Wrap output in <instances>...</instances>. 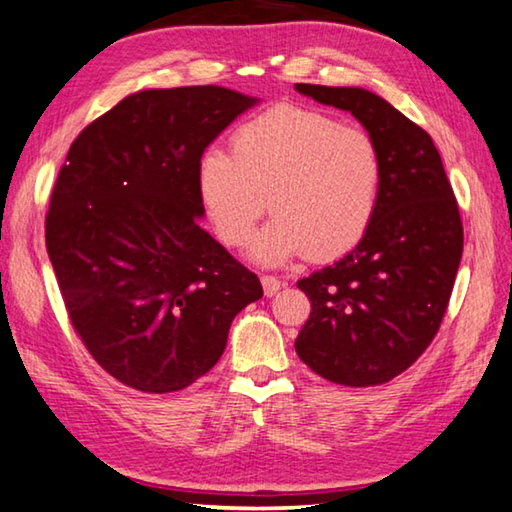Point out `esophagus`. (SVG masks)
I'll list each match as a JSON object with an SVG mask.
<instances>
[{
	"label": "esophagus",
	"instance_id": "34e87169",
	"mask_svg": "<svg viewBox=\"0 0 512 512\" xmlns=\"http://www.w3.org/2000/svg\"><path fill=\"white\" fill-rule=\"evenodd\" d=\"M262 287H264V293H266V296L271 298V296H275L277 291L282 289V282L277 280L275 275H262Z\"/></svg>",
	"mask_w": 512,
	"mask_h": 512
}]
</instances>
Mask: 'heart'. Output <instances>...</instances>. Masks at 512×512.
Listing matches in <instances>:
<instances>
[{"instance_id":"b5f03b06","label":"heart","mask_w":512,"mask_h":512,"mask_svg":"<svg viewBox=\"0 0 512 512\" xmlns=\"http://www.w3.org/2000/svg\"><path fill=\"white\" fill-rule=\"evenodd\" d=\"M381 178V155L366 131L296 106L246 121L232 153L212 146L198 162V189L223 244L244 246L266 207L275 212L250 246L266 266L352 250L377 212Z\"/></svg>"}]
</instances>
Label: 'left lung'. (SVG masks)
<instances>
[{"mask_svg":"<svg viewBox=\"0 0 512 512\" xmlns=\"http://www.w3.org/2000/svg\"><path fill=\"white\" fill-rule=\"evenodd\" d=\"M323 106L348 110L375 140L384 178L377 212L348 255L298 289L311 314L298 357L323 379L377 386L429 348L447 311L463 255V223L427 131L363 88L296 83Z\"/></svg>","mask_w":512,"mask_h":512,"instance_id":"8db88e82","label":"left lung"}]
</instances>
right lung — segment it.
Listing matches in <instances>:
<instances>
[{
	"label": "right lung",
	"mask_w": 512,
	"mask_h": 512,
	"mask_svg": "<svg viewBox=\"0 0 512 512\" xmlns=\"http://www.w3.org/2000/svg\"><path fill=\"white\" fill-rule=\"evenodd\" d=\"M259 99L219 85L140 90L69 146L45 221L69 320L94 361L142 393L183 391L264 296L198 219V162Z\"/></svg>",
	"instance_id": "add662e5"
}]
</instances>
